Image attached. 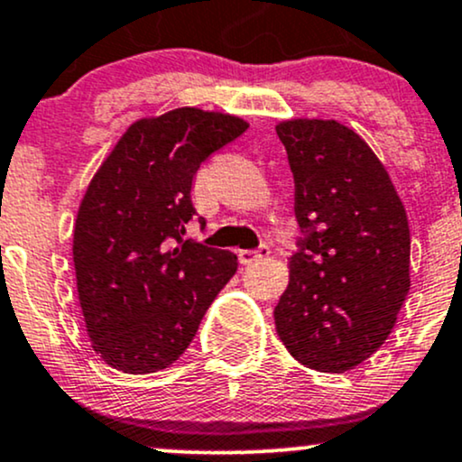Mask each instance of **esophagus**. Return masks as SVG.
Segmentation results:
<instances>
[{
	"instance_id": "esophagus-1",
	"label": "esophagus",
	"mask_w": 462,
	"mask_h": 462,
	"mask_svg": "<svg viewBox=\"0 0 462 462\" xmlns=\"http://www.w3.org/2000/svg\"><path fill=\"white\" fill-rule=\"evenodd\" d=\"M268 254H270V246L262 244L257 251H240V253H237V259H240L242 265H251L254 262H259V259L268 257Z\"/></svg>"
}]
</instances>
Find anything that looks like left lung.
<instances>
[{
  "mask_svg": "<svg viewBox=\"0 0 462 462\" xmlns=\"http://www.w3.org/2000/svg\"><path fill=\"white\" fill-rule=\"evenodd\" d=\"M294 172L302 237L276 333L298 363L341 374L376 352L411 290V231L387 168L337 121L276 125Z\"/></svg>",
  "mask_w": 462,
  "mask_h": 462,
  "instance_id": "left-lung-1",
  "label": "left lung"
}]
</instances>
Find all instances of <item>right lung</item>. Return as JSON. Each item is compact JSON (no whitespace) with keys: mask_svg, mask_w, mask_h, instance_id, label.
I'll use <instances>...</instances> for the list:
<instances>
[{"mask_svg":"<svg viewBox=\"0 0 462 462\" xmlns=\"http://www.w3.org/2000/svg\"><path fill=\"white\" fill-rule=\"evenodd\" d=\"M246 129L242 118L199 107L140 118L92 177L73 262L92 348L114 370L172 365L236 274V254L183 233L197 214L189 192L200 164Z\"/></svg>","mask_w":462,"mask_h":462,"instance_id":"obj_1","label":"right lung"}]
</instances>
